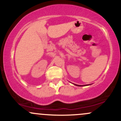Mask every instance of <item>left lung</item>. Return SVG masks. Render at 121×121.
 <instances>
[{"label":"left lung","mask_w":121,"mask_h":121,"mask_svg":"<svg viewBox=\"0 0 121 121\" xmlns=\"http://www.w3.org/2000/svg\"><path fill=\"white\" fill-rule=\"evenodd\" d=\"M75 85H76V86H83V85H76V84H74Z\"/></svg>","instance_id":"8db88e82"}]
</instances>
